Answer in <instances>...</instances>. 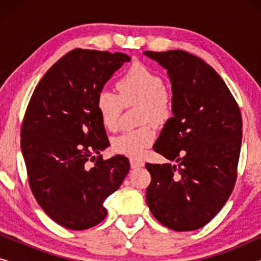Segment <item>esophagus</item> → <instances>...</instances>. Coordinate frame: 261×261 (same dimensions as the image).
<instances>
[{
  "instance_id": "esophagus-1",
  "label": "esophagus",
  "mask_w": 261,
  "mask_h": 261,
  "mask_svg": "<svg viewBox=\"0 0 261 261\" xmlns=\"http://www.w3.org/2000/svg\"><path fill=\"white\" fill-rule=\"evenodd\" d=\"M145 165V163L142 162V160H139V159H130V166L132 169H140Z\"/></svg>"
}]
</instances>
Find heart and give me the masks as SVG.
<instances>
[{"label": "heart", "instance_id": "heart-1", "mask_svg": "<svg viewBox=\"0 0 261 261\" xmlns=\"http://www.w3.org/2000/svg\"><path fill=\"white\" fill-rule=\"evenodd\" d=\"M119 96L103 90L96 99L99 119L106 129L114 132L119 127L123 105H140L142 122L163 123L172 116V98L164 89L162 77L144 64L134 63L116 83ZM154 140V132L149 126L124 132L113 140L116 153L139 159Z\"/></svg>", "mask_w": 261, "mask_h": 261}]
</instances>
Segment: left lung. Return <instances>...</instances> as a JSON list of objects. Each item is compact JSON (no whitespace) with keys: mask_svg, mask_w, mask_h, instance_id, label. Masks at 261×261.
<instances>
[{"mask_svg":"<svg viewBox=\"0 0 261 261\" xmlns=\"http://www.w3.org/2000/svg\"><path fill=\"white\" fill-rule=\"evenodd\" d=\"M167 71L172 114L153 149L176 164H149L146 201L153 216L177 231L205 226L233 191L242 119L233 95L204 60L180 49L145 51Z\"/></svg>","mask_w":261,"mask_h":261,"instance_id":"obj_1","label":"left lung"}]
</instances>
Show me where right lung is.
<instances>
[{
    "label": "right lung",
    "mask_w": 261,
    "mask_h": 261,
    "mask_svg": "<svg viewBox=\"0 0 261 261\" xmlns=\"http://www.w3.org/2000/svg\"><path fill=\"white\" fill-rule=\"evenodd\" d=\"M127 62L130 57L121 52L72 49L45 73L28 103L21 149L32 192L67 229L102 222L103 202L129 171L124 155L102 159L109 140L96 107L103 87Z\"/></svg>",
    "instance_id": "right-lung-1"
}]
</instances>
